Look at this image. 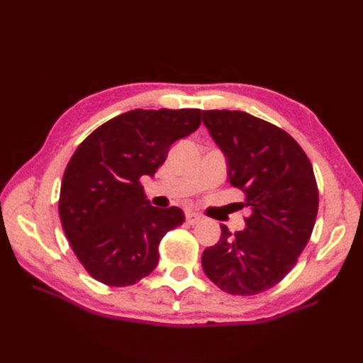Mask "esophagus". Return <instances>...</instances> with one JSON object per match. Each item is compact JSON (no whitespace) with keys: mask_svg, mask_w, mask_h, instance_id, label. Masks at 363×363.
Wrapping results in <instances>:
<instances>
[{"mask_svg":"<svg viewBox=\"0 0 363 363\" xmlns=\"http://www.w3.org/2000/svg\"><path fill=\"white\" fill-rule=\"evenodd\" d=\"M186 221L189 225H196L198 221H201V215H198L195 212H187L186 213Z\"/></svg>","mask_w":363,"mask_h":363,"instance_id":"obj_1","label":"esophagus"}]
</instances>
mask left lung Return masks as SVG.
Returning <instances> with one entry per match:
<instances>
[{"instance_id":"1","label":"left lung","mask_w":363,"mask_h":363,"mask_svg":"<svg viewBox=\"0 0 363 363\" xmlns=\"http://www.w3.org/2000/svg\"><path fill=\"white\" fill-rule=\"evenodd\" d=\"M203 123L228 160V179L251 209L246 228L221 225L203 252L209 279L230 295L274 287L298 262L312 235L318 187L309 157L284 129L240 111H203Z\"/></svg>"}]
</instances>
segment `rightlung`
<instances>
[{"instance_id": "1", "label": "right lung", "mask_w": 363, "mask_h": 363, "mask_svg": "<svg viewBox=\"0 0 363 363\" xmlns=\"http://www.w3.org/2000/svg\"><path fill=\"white\" fill-rule=\"evenodd\" d=\"M199 125V109H135L106 121L74 151L60 186L59 215L94 279L126 287L157 267L162 237L182 225L184 212L151 206L142 177L156 173L169 146Z\"/></svg>"}]
</instances>
